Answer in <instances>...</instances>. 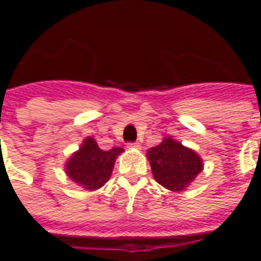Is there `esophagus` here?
<instances>
[{
	"label": "esophagus",
	"mask_w": 261,
	"mask_h": 261,
	"mask_svg": "<svg viewBox=\"0 0 261 261\" xmlns=\"http://www.w3.org/2000/svg\"><path fill=\"white\" fill-rule=\"evenodd\" d=\"M127 147H128V148H137V149H140V148H141V145H140L138 142H128V144H127Z\"/></svg>",
	"instance_id": "esophagus-1"
}]
</instances>
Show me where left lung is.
<instances>
[{
    "label": "left lung",
    "mask_w": 261,
    "mask_h": 261,
    "mask_svg": "<svg viewBox=\"0 0 261 261\" xmlns=\"http://www.w3.org/2000/svg\"><path fill=\"white\" fill-rule=\"evenodd\" d=\"M147 153L155 180L172 192L186 189L202 170L201 158L172 138H165Z\"/></svg>",
    "instance_id": "obj_1"
}]
</instances>
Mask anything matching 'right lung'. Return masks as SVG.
I'll use <instances>...</instances> for the list:
<instances>
[{"mask_svg":"<svg viewBox=\"0 0 261 261\" xmlns=\"http://www.w3.org/2000/svg\"><path fill=\"white\" fill-rule=\"evenodd\" d=\"M121 152L123 148L120 147L103 151L93 138L88 137L80 151L75 152L65 165L67 175L88 190L99 189L109 180L116 156Z\"/></svg>","mask_w":261,"mask_h":261,"instance_id":"right-lung-1","label":"right lung"}]
</instances>
